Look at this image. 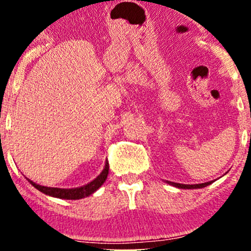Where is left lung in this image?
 <instances>
[{"label": "left lung", "mask_w": 251, "mask_h": 251, "mask_svg": "<svg viewBox=\"0 0 251 251\" xmlns=\"http://www.w3.org/2000/svg\"><path fill=\"white\" fill-rule=\"evenodd\" d=\"M169 184L176 186V188L179 189H201V188H205L206 185L211 184L212 181H208V183H201V184H192V185H189V184H179V183H174V181H168Z\"/></svg>", "instance_id": "8db88e82"}]
</instances>
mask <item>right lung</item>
<instances>
[{
    "label": "right lung",
    "mask_w": 251,
    "mask_h": 251,
    "mask_svg": "<svg viewBox=\"0 0 251 251\" xmlns=\"http://www.w3.org/2000/svg\"><path fill=\"white\" fill-rule=\"evenodd\" d=\"M108 162L105 164V169L102 170V172L94 180H92L91 183H88L87 185L81 186V188H75V189H59V188H48V186H42L39 184L30 181L31 185L34 188L39 190V191L43 192L45 195L51 196V197H57V198H63V200H80V198H85L87 196L92 195L93 192H96L100 186L102 185L103 181L106 180L108 175Z\"/></svg>",
    "instance_id": "right-lung-1"
}]
</instances>
